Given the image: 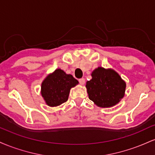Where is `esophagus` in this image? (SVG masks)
Here are the masks:
<instances>
[{
    "label": "esophagus",
    "mask_w": 155,
    "mask_h": 155,
    "mask_svg": "<svg viewBox=\"0 0 155 155\" xmlns=\"http://www.w3.org/2000/svg\"><path fill=\"white\" fill-rule=\"evenodd\" d=\"M79 81L81 85H84V83H85V79H84V78H81V79H80L79 80Z\"/></svg>",
    "instance_id": "esophagus-1"
}]
</instances>
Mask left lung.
<instances>
[{
    "label": "left lung",
    "mask_w": 155,
    "mask_h": 155,
    "mask_svg": "<svg viewBox=\"0 0 155 155\" xmlns=\"http://www.w3.org/2000/svg\"><path fill=\"white\" fill-rule=\"evenodd\" d=\"M91 76L92 79L87 81L86 88L89 98L96 106L110 108L123 98L126 83L114 69L97 67Z\"/></svg>",
    "instance_id": "obj_1"
}]
</instances>
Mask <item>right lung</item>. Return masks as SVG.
Instances as JSON below:
<instances>
[{"mask_svg": "<svg viewBox=\"0 0 155 155\" xmlns=\"http://www.w3.org/2000/svg\"><path fill=\"white\" fill-rule=\"evenodd\" d=\"M79 81L60 68L48 74L41 86V94L47 106L56 107L66 102L70 90Z\"/></svg>", "mask_w": 155, "mask_h": 155, "instance_id": "right-lung-1", "label": "right lung"}]
</instances>
